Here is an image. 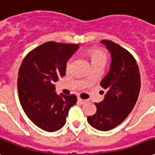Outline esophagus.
Instances as JSON below:
<instances>
[{
	"instance_id": "esophagus-1",
	"label": "esophagus",
	"mask_w": 155,
	"mask_h": 155,
	"mask_svg": "<svg viewBox=\"0 0 155 155\" xmlns=\"http://www.w3.org/2000/svg\"><path fill=\"white\" fill-rule=\"evenodd\" d=\"M78 101H79V102H80L81 104H85V103H86L87 99H83V98H80V97H79V98H78Z\"/></svg>"
}]
</instances>
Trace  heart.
<instances>
[{
	"instance_id": "b5f03b06",
	"label": "heart",
	"mask_w": 155,
	"mask_h": 155,
	"mask_svg": "<svg viewBox=\"0 0 155 155\" xmlns=\"http://www.w3.org/2000/svg\"><path fill=\"white\" fill-rule=\"evenodd\" d=\"M87 56L89 57L91 66H103L106 64L107 61V54L103 50L99 48H90L87 51ZM73 59H70L66 63V70H69L71 65Z\"/></svg>"
}]
</instances>
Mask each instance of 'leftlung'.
I'll list each match as a JSON object with an SVG mask.
<instances>
[{
	"mask_svg": "<svg viewBox=\"0 0 155 155\" xmlns=\"http://www.w3.org/2000/svg\"><path fill=\"white\" fill-rule=\"evenodd\" d=\"M101 42L112 57L109 72L100 83L107 93L104 100L95 104L96 113L87 121L95 129L107 131L121 124L132 111L140 89V74L136 59L127 50L109 40Z\"/></svg>",
	"mask_w": 155,
	"mask_h": 155,
	"instance_id": "left-lung-1",
	"label": "left lung"
}]
</instances>
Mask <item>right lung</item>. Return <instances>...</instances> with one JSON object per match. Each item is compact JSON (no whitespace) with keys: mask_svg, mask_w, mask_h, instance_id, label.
Segmentation results:
<instances>
[{"mask_svg":"<svg viewBox=\"0 0 155 155\" xmlns=\"http://www.w3.org/2000/svg\"><path fill=\"white\" fill-rule=\"evenodd\" d=\"M78 48V44L45 42L29 51L19 67L20 104L28 118L46 131L60 130L76 104L74 94L57 95L54 83L66 74L67 61Z\"/></svg>","mask_w":155,"mask_h":155,"instance_id":"right-lung-1","label":"right lung"}]
</instances>
